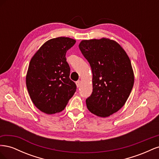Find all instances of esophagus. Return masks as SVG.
I'll return each instance as SVG.
<instances>
[{
    "label": "esophagus",
    "instance_id": "obj_1",
    "mask_svg": "<svg viewBox=\"0 0 159 159\" xmlns=\"http://www.w3.org/2000/svg\"><path fill=\"white\" fill-rule=\"evenodd\" d=\"M75 84H76V85H77V87L78 88H79L80 86V84H81V81H80V80H78V81H77L76 82H75Z\"/></svg>",
    "mask_w": 159,
    "mask_h": 159
}]
</instances>
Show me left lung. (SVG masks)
Segmentation results:
<instances>
[{
	"instance_id": "1",
	"label": "left lung",
	"mask_w": 159,
	"mask_h": 159,
	"mask_svg": "<svg viewBox=\"0 0 159 159\" xmlns=\"http://www.w3.org/2000/svg\"><path fill=\"white\" fill-rule=\"evenodd\" d=\"M80 50L90 64L93 91L86 99L91 113L107 117L127 102L134 84V74L127 53L108 38L82 40Z\"/></svg>"
}]
</instances>
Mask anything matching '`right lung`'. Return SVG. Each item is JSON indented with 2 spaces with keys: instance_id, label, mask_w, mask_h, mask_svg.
<instances>
[{
  "instance_id": "add662e5",
  "label": "right lung",
  "mask_w": 159,
  "mask_h": 159,
  "mask_svg": "<svg viewBox=\"0 0 159 159\" xmlns=\"http://www.w3.org/2000/svg\"><path fill=\"white\" fill-rule=\"evenodd\" d=\"M75 40L58 37L48 40L30 61L26 77V87L35 106L46 114L64 110L76 91L70 79V68L66 61L67 51Z\"/></svg>"
}]
</instances>
